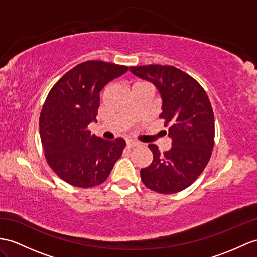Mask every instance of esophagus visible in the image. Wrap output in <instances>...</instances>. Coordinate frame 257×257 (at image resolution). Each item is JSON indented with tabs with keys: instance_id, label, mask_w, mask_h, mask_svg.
I'll return each instance as SVG.
<instances>
[{
	"instance_id": "1",
	"label": "esophagus",
	"mask_w": 257,
	"mask_h": 257,
	"mask_svg": "<svg viewBox=\"0 0 257 257\" xmlns=\"http://www.w3.org/2000/svg\"><path fill=\"white\" fill-rule=\"evenodd\" d=\"M140 144L137 143V142H133V141H127L126 142V147L127 148H133V147H136V146H139Z\"/></svg>"
}]
</instances>
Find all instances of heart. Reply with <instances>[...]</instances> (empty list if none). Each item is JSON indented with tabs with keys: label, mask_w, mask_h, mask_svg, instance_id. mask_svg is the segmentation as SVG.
Segmentation results:
<instances>
[{
	"label": "heart",
	"mask_w": 257,
	"mask_h": 257,
	"mask_svg": "<svg viewBox=\"0 0 257 257\" xmlns=\"http://www.w3.org/2000/svg\"><path fill=\"white\" fill-rule=\"evenodd\" d=\"M137 84H143V81H139V83H135L134 85H137Z\"/></svg>",
	"instance_id": "1"
}]
</instances>
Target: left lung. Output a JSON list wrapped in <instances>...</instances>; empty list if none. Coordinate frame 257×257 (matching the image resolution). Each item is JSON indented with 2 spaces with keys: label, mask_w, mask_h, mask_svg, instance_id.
Listing matches in <instances>:
<instances>
[{
  "label": "left lung",
  "mask_w": 257,
  "mask_h": 257,
  "mask_svg": "<svg viewBox=\"0 0 257 257\" xmlns=\"http://www.w3.org/2000/svg\"><path fill=\"white\" fill-rule=\"evenodd\" d=\"M130 70L158 88L160 118L172 139V147L164 154L155 144L148 145L154 159L141 170L143 183L161 194L183 191L201 176L215 145L214 111L207 93L196 79L172 65L130 66Z\"/></svg>",
  "instance_id": "left-lung-1"
}]
</instances>
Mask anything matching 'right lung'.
<instances>
[{
    "label": "right lung",
    "instance_id": "obj_1",
    "mask_svg": "<svg viewBox=\"0 0 257 257\" xmlns=\"http://www.w3.org/2000/svg\"><path fill=\"white\" fill-rule=\"evenodd\" d=\"M127 66L91 60L74 66L49 91L40 113L43 153L50 168L77 187L100 185L108 179L125 148L123 139L105 141L91 134L99 92Z\"/></svg>",
    "mask_w": 257,
    "mask_h": 257
}]
</instances>
